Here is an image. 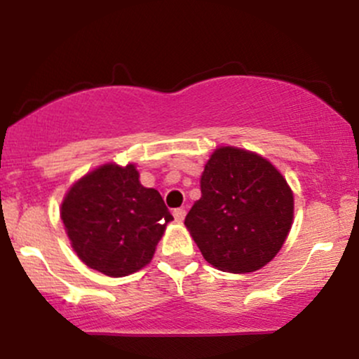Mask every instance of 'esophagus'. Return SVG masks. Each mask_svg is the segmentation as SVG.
<instances>
[{
	"label": "esophagus",
	"instance_id": "1",
	"mask_svg": "<svg viewBox=\"0 0 359 359\" xmlns=\"http://www.w3.org/2000/svg\"><path fill=\"white\" fill-rule=\"evenodd\" d=\"M174 217H175V221L182 222L184 217H185V209H184V208H177V209H174Z\"/></svg>",
	"mask_w": 359,
	"mask_h": 359
}]
</instances>
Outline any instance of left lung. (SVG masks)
<instances>
[{"label":"left lung","mask_w":359,"mask_h":359,"mask_svg":"<svg viewBox=\"0 0 359 359\" xmlns=\"http://www.w3.org/2000/svg\"><path fill=\"white\" fill-rule=\"evenodd\" d=\"M201 192L185 226L205 262L248 273L278 253L290 231L294 194L269 160L240 148H217L204 167Z\"/></svg>","instance_id":"8db88e82"}]
</instances>
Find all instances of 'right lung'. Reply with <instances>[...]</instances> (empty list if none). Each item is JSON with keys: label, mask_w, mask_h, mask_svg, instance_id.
Returning <instances> with one entry per match:
<instances>
[{"label": "right lung", "mask_w": 359, "mask_h": 359, "mask_svg": "<svg viewBox=\"0 0 359 359\" xmlns=\"http://www.w3.org/2000/svg\"><path fill=\"white\" fill-rule=\"evenodd\" d=\"M60 216L77 257L108 277H125L150 263L174 219L158 191L140 184L135 165L114 163L74 184Z\"/></svg>", "instance_id": "add662e5"}]
</instances>
